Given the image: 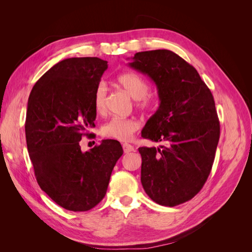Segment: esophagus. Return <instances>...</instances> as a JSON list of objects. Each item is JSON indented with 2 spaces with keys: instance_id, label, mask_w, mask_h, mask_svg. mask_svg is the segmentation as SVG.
<instances>
[{
  "instance_id": "esophagus-1",
  "label": "esophagus",
  "mask_w": 252,
  "mask_h": 252,
  "mask_svg": "<svg viewBox=\"0 0 252 252\" xmlns=\"http://www.w3.org/2000/svg\"><path fill=\"white\" fill-rule=\"evenodd\" d=\"M123 150H124V152H125V154H129V152H131V151H133V150H134V148H133V146H132V145H130V144H127V143H125V144H123Z\"/></svg>"
}]
</instances>
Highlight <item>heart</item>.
Here are the masks:
<instances>
[{
    "instance_id": "b5f03b06",
    "label": "heart",
    "mask_w": 252,
    "mask_h": 252,
    "mask_svg": "<svg viewBox=\"0 0 252 252\" xmlns=\"http://www.w3.org/2000/svg\"><path fill=\"white\" fill-rule=\"evenodd\" d=\"M117 83L134 100H138L141 108H149L152 105L151 98L147 96L149 84L140 74L135 72H125L117 78ZM107 102V87L104 84L97 85L94 95V109L104 112ZM139 129V123L134 119L113 117L102 127L103 135L121 142L130 141L133 133Z\"/></svg>"
}]
</instances>
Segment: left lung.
<instances>
[{
    "label": "left lung",
    "instance_id": "8db88e82",
    "mask_svg": "<svg viewBox=\"0 0 252 252\" xmlns=\"http://www.w3.org/2000/svg\"><path fill=\"white\" fill-rule=\"evenodd\" d=\"M129 66L155 82L159 98L142 136L166 144L139 148L142 185L152 201L173 207L191 200L211 171L220 139L215 100L195 68L170 50L136 52Z\"/></svg>",
    "mask_w": 252,
    "mask_h": 252
}]
</instances>
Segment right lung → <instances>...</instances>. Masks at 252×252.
<instances>
[{
    "mask_svg": "<svg viewBox=\"0 0 252 252\" xmlns=\"http://www.w3.org/2000/svg\"><path fill=\"white\" fill-rule=\"evenodd\" d=\"M107 68L98 58L65 59L37 80L28 98L25 133L35 179L67 210L87 211L100 203L123 155L116 140L86 152L80 146L89 134L84 131L94 126V95Z\"/></svg>",
    "mask_w": 252,
    "mask_h": 252,
    "instance_id": "1",
    "label": "right lung"
}]
</instances>
